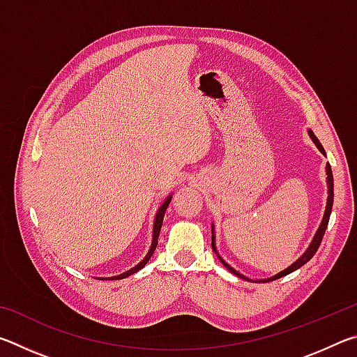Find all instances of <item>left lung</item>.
Masks as SVG:
<instances>
[{
    "label": "left lung",
    "mask_w": 357,
    "mask_h": 357,
    "mask_svg": "<svg viewBox=\"0 0 357 357\" xmlns=\"http://www.w3.org/2000/svg\"><path fill=\"white\" fill-rule=\"evenodd\" d=\"M310 134V137H312V140L315 142V144H317V148L321 151L323 154H326L324 153V148L321 146V143L318 142V138L315 137V134H313V132L310 130L309 132ZM326 173H328V204H326V211H324V217H323V222H321V225H319V228H318V231H317V234H315V238H313V241H312V244L309 245V249L305 250V253L304 255H302L298 261H296L294 264H291L289 266V268H287L285 271H282L280 274H277V275H274V277H271V279H268V280H263V282H273V280H277V279H280V277H283V275H287V274H289V273H293V271H296V269H299L301 266H304L307 261H309V259L315 255L317 253V250H318V247H319V244H321V241H323V236H324V231H326V228H328V223H329V217H331V211H332V203H334V178H332V170H331V165L328 164L326 165ZM214 233V231H213ZM213 249L215 250V245H214V234H213ZM220 261L223 263V266H227V269H229L231 271V273L234 274V275H238V277H241V279H245V280H249L247 279V277H244V275H241L239 273H236V271H234L231 266H228L225 261H223V259L220 258Z\"/></svg>",
    "instance_id": "1"
}]
</instances>
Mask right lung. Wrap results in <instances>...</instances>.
<instances>
[{
	"label": "right lung",
	"mask_w": 357,
	"mask_h": 357,
	"mask_svg": "<svg viewBox=\"0 0 357 357\" xmlns=\"http://www.w3.org/2000/svg\"><path fill=\"white\" fill-rule=\"evenodd\" d=\"M170 202H172V197H168L167 200H165V203L160 206V209L157 211L155 222H154V233H153V245H151L148 255L143 258V261L138 263V264L135 266V268H132L130 271H128V273H124V274H121V275H116V277H112V279H108V280H119V279H124V277H129V275H132V274H135L137 271H140L142 268H144V264L148 263V259L151 258V255H153L154 250H155V247H157V239H159V233H160V228H162V222H164L165 211H167V208H168V204H170Z\"/></svg>",
	"instance_id": "add662e5"
}]
</instances>
